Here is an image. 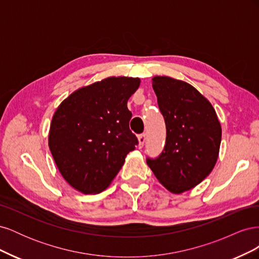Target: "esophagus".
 <instances>
[{
	"label": "esophagus",
	"instance_id": "obj_1",
	"mask_svg": "<svg viewBox=\"0 0 259 259\" xmlns=\"http://www.w3.org/2000/svg\"><path fill=\"white\" fill-rule=\"evenodd\" d=\"M138 142H139L138 147L142 149L144 147V145H145V142H146V134H140L138 136Z\"/></svg>",
	"mask_w": 259,
	"mask_h": 259
}]
</instances>
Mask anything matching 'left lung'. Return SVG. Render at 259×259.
Segmentation results:
<instances>
[{"label":"left lung","instance_id":"8db88e82","mask_svg":"<svg viewBox=\"0 0 259 259\" xmlns=\"http://www.w3.org/2000/svg\"><path fill=\"white\" fill-rule=\"evenodd\" d=\"M152 88L166 125V142L156 159L147 158L154 176L175 194L199 185L213 170L222 142L215 109L189 83L154 76Z\"/></svg>","mask_w":259,"mask_h":259}]
</instances>
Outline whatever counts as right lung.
<instances>
[{"label": "right lung", "instance_id": "obj_1", "mask_svg": "<svg viewBox=\"0 0 259 259\" xmlns=\"http://www.w3.org/2000/svg\"><path fill=\"white\" fill-rule=\"evenodd\" d=\"M139 84L138 77H107L76 90L55 111L49 146L60 174L75 190L104 191L135 149L127 100Z\"/></svg>", "mask_w": 259, "mask_h": 259}]
</instances>
